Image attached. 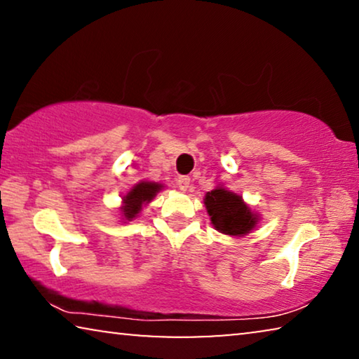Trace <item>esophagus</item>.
I'll use <instances>...</instances> for the list:
<instances>
[{
	"label": "esophagus",
	"mask_w": 359,
	"mask_h": 359,
	"mask_svg": "<svg viewBox=\"0 0 359 359\" xmlns=\"http://www.w3.org/2000/svg\"><path fill=\"white\" fill-rule=\"evenodd\" d=\"M177 187L182 191H187L190 189V177H187V175H182V177L177 179Z\"/></svg>",
	"instance_id": "1"
}]
</instances>
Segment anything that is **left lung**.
I'll list each match as a JSON object with an SVG mask.
<instances>
[{"label":"left lung","mask_w":359,"mask_h":359,"mask_svg":"<svg viewBox=\"0 0 359 359\" xmlns=\"http://www.w3.org/2000/svg\"><path fill=\"white\" fill-rule=\"evenodd\" d=\"M205 206L214 229L226 235H233V237L250 233L259 221L258 214L251 211L242 196L226 190L224 187H216L214 190L208 191Z\"/></svg>","instance_id":"left-lung-1"}]
</instances>
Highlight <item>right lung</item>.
Instances as JSON below:
<instances>
[{"mask_svg": "<svg viewBox=\"0 0 359 359\" xmlns=\"http://www.w3.org/2000/svg\"><path fill=\"white\" fill-rule=\"evenodd\" d=\"M161 189L163 185L158 184V182H138L137 185H133L130 191L122 198L124 205L121 206V211L124 221L135 219L138 212L142 211V208L148 205Z\"/></svg>", "mask_w": 359, "mask_h": 359, "instance_id": "right-lung-1", "label": "right lung"}]
</instances>
